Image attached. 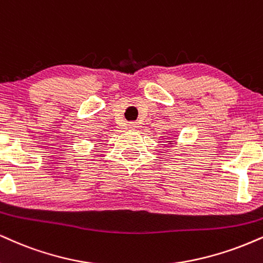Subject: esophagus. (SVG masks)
<instances>
[{"label":"esophagus","instance_id":"obj_1","mask_svg":"<svg viewBox=\"0 0 263 263\" xmlns=\"http://www.w3.org/2000/svg\"><path fill=\"white\" fill-rule=\"evenodd\" d=\"M128 127H129V128H134V129L138 128V123H137V122H129V123H128Z\"/></svg>","mask_w":263,"mask_h":263}]
</instances>
